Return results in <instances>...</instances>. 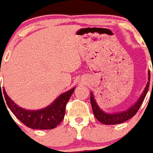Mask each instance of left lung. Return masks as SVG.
Listing matches in <instances>:
<instances>
[{
    "instance_id": "left-lung-1",
    "label": "left lung",
    "mask_w": 153,
    "mask_h": 153,
    "mask_svg": "<svg viewBox=\"0 0 153 153\" xmlns=\"http://www.w3.org/2000/svg\"><path fill=\"white\" fill-rule=\"evenodd\" d=\"M148 83H147L143 93L140 95V98L138 99L137 101L133 105L129 106L128 109L121 112H115V113H109L103 111L102 109H100V107H99L98 104H97V101H96L95 98H94L93 93L91 92L90 93V103H91L93 114H94L96 118L97 119V120L102 123L106 124V125H114V124L122 123L131 119L132 117H134L135 114L137 113L140 106L143 103V100H144V99H145L146 96L147 92L149 90V81H150V72H149V70L148 71Z\"/></svg>"
}]
</instances>
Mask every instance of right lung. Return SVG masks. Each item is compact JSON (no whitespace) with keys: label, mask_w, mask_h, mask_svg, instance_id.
<instances>
[{"label":"right lung","mask_w":153,"mask_h":153,"mask_svg":"<svg viewBox=\"0 0 153 153\" xmlns=\"http://www.w3.org/2000/svg\"><path fill=\"white\" fill-rule=\"evenodd\" d=\"M0 90V96L3 97L1 88ZM74 90L75 87L62 93L51 105L36 110L26 109L19 106L8 97L4 87H3V100L4 99L10 111L26 126L33 129H52L56 128V126L59 125L64 118L66 105Z\"/></svg>","instance_id":"add662e5"}]
</instances>
